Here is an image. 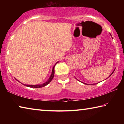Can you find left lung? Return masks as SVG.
Returning <instances> with one entry per match:
<instances>
[{
    "instance_id": "obj_1",
    "label": "left lung",
    "mask_w": 124,
    "mask_h": 124,
    "mask_svg": "<svg viewBox=\"0 0 124 124\" xmlns=\"http://www.w3.org/2000/svg\"><path fill=\"white\" fill-rule=\"evenodd\" d=\"M110 35H111V34H110ZM114 71H113V72H112V74H111L110 75H110H112V74H113V73H114ZM110 76H109V77H110ZM84 84H85V83H84Z\"/></svg>"
}]
</instances>
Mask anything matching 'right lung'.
I'll list each match as a JSON object with an SVG mask.
<instances>
[{"instance_id": "add662e5", "label": "right lung", "mask_w": 124, "mask_h": 124, "mask_svg": "<svg viewBox=\"0 0 124 124\" xmlns=\"http://www.w3.org/2000/svg\"><path fill=\"white\" fill-rule=\"evenodd\" d=\"M58 62L56 63H57ZM55 65L56 64L54 65V66L53 67V68H52V73L51 75H50V77L49 78V79H48V80L47 81H46L45 83L43 84H40V85H26V84H23L25 86H26L27 87H32V88H41V87H44L46 85H47L48 84H49L50 82H51V81L52 80V79H53V78L54 77V67H55Z\"/></svg>"}]
</instances>
